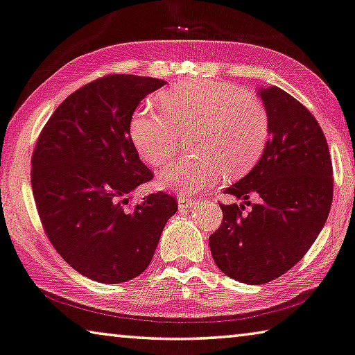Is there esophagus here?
<instances>
[{"mask_svg": "<svg viewBox=\"0 0 355 355\" xmlns=\"http://www.w3.org/2000/svg\"><path fill=\"white\" fill-rule=\"evenodd\" d=\"M196 200H193V198H189V196H185V195H179L178 196V205H179V207H193V206H196Z\"/></svg>", "mask_w": 355, "mask_h": 355, "instance_id": "34e87169", "label": "esophagus"}]
</instances>
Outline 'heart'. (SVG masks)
Wrapping results in <instances>:
<instances>
[{
    "instance_id": "obj_1",
    "label": "heart",
    "mask_w": 355,
    "mask_h": 355,
    "mask_svg": "<svg viewBox=\"0 0 355 355\" xmlns=\"http://www.w3.org/2000/svg\"><path fill=\"white\" fill-rule=\"evenodd\" d=\"M157 102L164 113L139 108L130 119V138L153 166L165 165L178 149L179 132L196 129L195 159L174 162L159 173L162 189L193 195L254 165L269 137V116L259 98L216 80H184L162 91Z\"/></svg>"
}]
</instances>
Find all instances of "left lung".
<instances>
[{
  "instance_id": "left-lung-1",
  "label": "left lung",
  "mask_w": 355,
  "mask_h": 355,
  "mask_svg": "<svg viewBox=\"0 0 355 355\" xmlns=\"http://www.w3.org/2000/svg\"><path fill=\"white\" fill-rule=\"evenodd\" d=\"M258 96L269 116V139L248 174L225 190L260 201L220 205L223 222L209 237L218 269L232 280L263 284L288 272L316 241L332 206V160L309 110L288 92L267 86Z\"/></svg>"
}]
</instances>
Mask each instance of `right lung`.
Segmentation results:
<instances>
[{
  "mask_svg": "<svg viewBox=\"0 0 355 355\" xmlns=\"http://www.w3.org/2000/svg\"><path fill=\"white\" fill-rule=\"evenodd\" d=\"M164 80L113 73L81 86L51 114L31 159L40 222L66 263L91 280L124 283L146 270L176 200L164 191L133 209L153 179L130 138L138 103Z\"/></svg>",
  "mask_w": 355,
  "mask_h": 355,
  "instance_id": "add662e5",
  "label": "right lung"
}]
</instances>
